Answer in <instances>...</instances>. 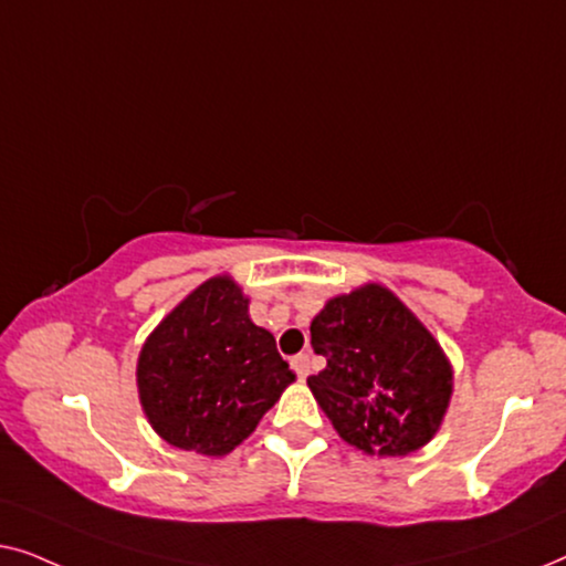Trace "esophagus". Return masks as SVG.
Listing matches in <instances>:
<instances>
[{
    "instance_id": "obj_1",
    "label": "esophagus",
    "mask_w": 566,
    "mask_h": 566,
    "mask_svg": "<svg viewBox=\"0 0 566 566\" xmlns=\"http://www.w3.org/2000/svg\"><path fill=\"white\" fill-rule=\"evenodd\" d=\"M291 368H293V374H296L298 378H306V376H308V355H306V353L293 355V358H291Z\"/></svg>"
}]
</instances>
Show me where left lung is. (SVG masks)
Listing matches in <instances>:
<instances>
[{"label": "left lung", "instance_id": "1", "mask_svg": "<svg viewBox=\"0 0 566 566\" xmlns=\"http://www.w3.org/2000/svg\"><path fill=\"white\" fill-rule=\"evenodd\" d=\"M327 368L306 384L339 438L407 455L436 436L451 399V366L420 319L381 285L332 298L312 322Z\"/></svg>", "mask_w": 566, "mask_h": 566}]
</instances>
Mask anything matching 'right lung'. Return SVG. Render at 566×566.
<instances>
[{
    "label": "right lung",
    "instance_id": "obj_1",
    "mask_svg": "<svg viewBox=\"0 0 566 566\" xmlns=\"http://www.w3.org/2000/svg\"><path fill=\"white\" fill-rule=\"evenodd\" d=\"M136 376L154 430L203 455L234 451L296 378L227 275L206 281L151 332Z\"/></svg>",
    "mask_w": 566,
    "mask_h": 566
}]
</instances>
